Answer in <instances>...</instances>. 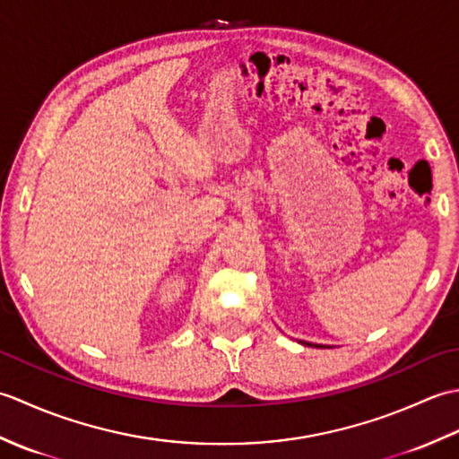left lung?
Listing matches in <instances>:
<instances>
[{
    "instance_id": "1",
    "label": "left lung",
    "mask_w": 459,
    "mask_h": 459,
    "mask_svg": "<svg viewBox=\"0 0 459 459\" xmlns=\"http://www.w3.org/2000/svg\"><path fill=\"white\" fill-rule=\"evenodd\" d=\"M304 345H309V347H321V345H314V343H304Z\"/></svg>"
}]
</instances>
